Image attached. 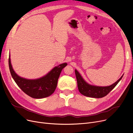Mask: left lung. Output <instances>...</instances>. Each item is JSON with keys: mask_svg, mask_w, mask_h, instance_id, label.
Masks as SVG:
<instances>
[{"mask_svg": "<svg viewBox=\"0 0 133 133\" xmlns=\"http://www.w3.org/2000/svg\"><path fill=\"white\" fill-rule=\"evenodd\" d=\"M75 73L76 80H77L78 88L79 92L84 96L95 98H103L108 94L110 91L113 89L117 85L123 76L122 75L119 80L110 86L96 87L89 85L85 82L76 70H75Z\"/></svg>", "mask_w": 133, "mask_h": 133, "instance_id": "left-lung-1", "label": "left lung"}]
</instances>
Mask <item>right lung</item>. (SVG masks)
Masks as SVG:
<instances>
[{
  "instance_id": "add662e5",
  "label": "right lung",
  "mask_w": 133,
  "mask_h": 133,
  "mask_svg": "<svg viewBox=\"0 0 133 133\" xmlns=\"http://www.w3.org/2000/svg\"><path fill=\"white\" fill-rule=\"evenodd\" d=\"M66 65V63L60 64L43 77L30 80L20 77L15 73L11 64L10 55L9 57V66L12 78L23 92L35 99L46 98L53 93L57 88L60 73Z\"/></svg>"
}]
</instances>
